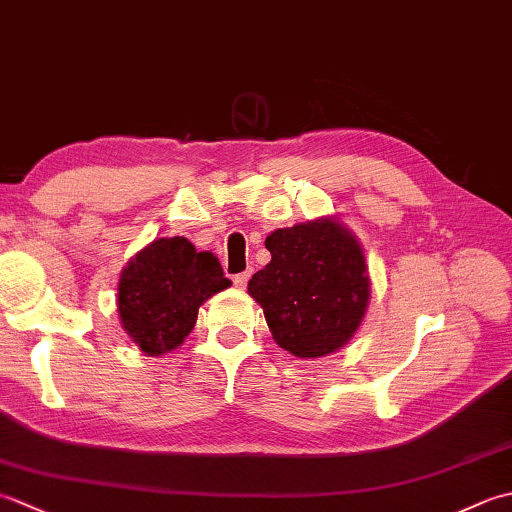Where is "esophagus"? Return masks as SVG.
<instances>
[{
	"label": "esophagus",
	"instance_id": "esophagus-1",
	"mask_svg": "<svg viewBox=\"0 0 512 512\" xmlns=\"http://www.w3.org/2000/svg\"><path fill=\"white\" fill-rule=\"evenodd\" d=\"M248 279H250V270H246V273H239V275H235V277H233V284H235V288L244 290V288H246V284H248Z\"/></svg>",
	"mask_w": 512,
	"mask_h": 512
}]
</instances>
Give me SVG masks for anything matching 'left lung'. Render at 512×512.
<instances>
[{"label":"left lung","mask_w":512,"mask_h":512,"mask_svg":"<svg viewBox=\"0 0 512 512\" xmlns=\"http://www.w3.org/2000/svg\"><path fill=\"white\" fill-rule=\"evenodd\" d=\"M270 264L248 281L273 339L292 356H328L352 339L369 303V275L358 239L319 217L266 237Z\"/></svg>","instance_id":"obj_1"}]
</instances>
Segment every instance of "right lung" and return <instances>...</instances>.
<instances>
[{
  "label": "right lung",
  "instance_id": "1",
  "mask_svg": "<svg viewBox=\"0 0 512 512\" xmlns=\"http://www.w3.org/2000/svg\"><path fill=\"white\" fill-rule=\"evenodd\" d=\"M231 281L213 253L187 237H160L136 253L118 281V317L147 356L176 350L198 321V310Z\"/></svg>",
  "mask_w": 512,
  "mask_h": 512
}]
</instances>
